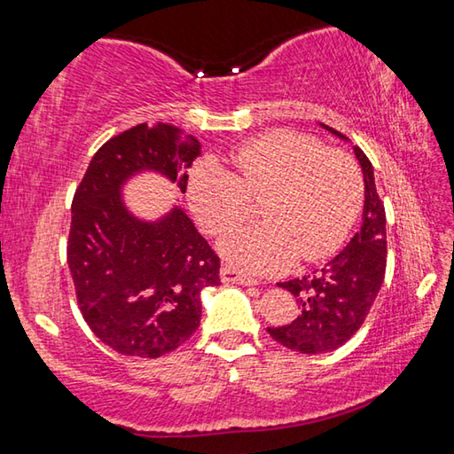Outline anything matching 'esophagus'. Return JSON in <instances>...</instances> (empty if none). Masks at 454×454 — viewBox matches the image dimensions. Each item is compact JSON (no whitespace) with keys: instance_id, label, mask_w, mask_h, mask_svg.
<instances>
[{"instance_id":"34e87169","label":"esophagus","mask_w":454,"mask_h":454,"mask_svg":"<svg viewBox=\"0 0 454 454\" xmlns=\"http://www.w3.org/2000/svg\"><path fill=\"white\" fill-rule=\"evenodd\" d=\"M220 280L230 282V284H240V286H254V284H256L254 278H250V276H246L244 272L236 270L232 264H222Z\"/></svg>"}]
</instances>
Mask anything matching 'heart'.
I'll return each mask as SVG.
<instances>
[{
    "instance_id": "1",
    "label": "heart",
    "mask_w": 454,
    "mask_h": 454,
    "mask_svg": "<svg viewBox=\"0 0 454 454\" xmlns=\"http://www.w3.org/2000/svg\"><path fill=\"white\" fill-rule=\"evenodd\" d=\"M226 170L204 160L190 174V208L208 234L248 216V200L262 198L264 224L238 228L220 252L242 270L270 274L334 254L355 222L363 182L355 160L292 129H274L230 153Z\"/></svg>"
}]
</instances>
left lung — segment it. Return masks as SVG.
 I'll return each instance as SVG.
<instances>
[{
    "instance_id": "1",
    "label": "left lung",
    "mask_w": 454,
    "mask_h": 454,
    "mask_svg": "<svg viewBox=\"0 0 454 454\" xmlns=\"http://www.w3.org/2000/svg\"><path fill=\"white\" fill-rule=\"evenodd\" d=\"M320 126L340 140H348L334 128ZM352 150L364 176L360 230L347 248L318 270L278 284L296 296L301 314L290 325L268 328V334L302 355L333 352L350 340L371 312L387 270V214L376 192L372 164L356 145Z\"/></svg>"
}]
</instances>
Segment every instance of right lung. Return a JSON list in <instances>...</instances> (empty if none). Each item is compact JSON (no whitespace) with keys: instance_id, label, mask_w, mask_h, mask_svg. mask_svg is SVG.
Returning a JSON list of instances; mask_svg holds the SVG:
<instances>
[{"instance_id":"obj_1","label":"right lung","mask_w":454,"mask_h":454,"mask_svg":"<svg viewBox=\"0 0 454 454\" xmlns=\"http://www.w3.org/2000/svg\"><path fill=\"white\" fill-rule=\"evenodd\" d=\"M202 145L180 128L140 124L107 140L74 194L67 264L83 320L120 355L164 356L200 326L204 288L220 284V258L180 206L142 220L124 184L156 172L186 192Z\"/></svg>"}]
</instances>
